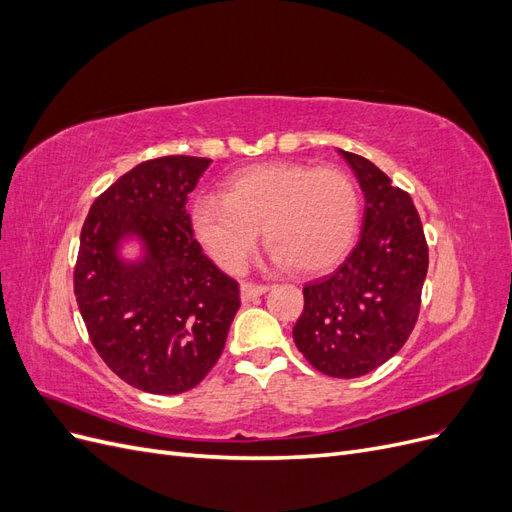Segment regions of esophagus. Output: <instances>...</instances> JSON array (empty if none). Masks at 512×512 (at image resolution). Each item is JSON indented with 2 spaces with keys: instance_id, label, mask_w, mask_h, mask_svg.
<instances>
[{
  "instance_id": "obj_1",
  "label": "esophagus",
  "mask_w": 512,
  "mask_h": 512,
  "mask_svg": "<svg viewBox=\"0 0 512 512\" xmlns=\"http://www.w3.org/2000/svg\"><path fill=\"white\" fill-rule=\"evenodd\" d=\"M269 290L267 284H254V282H241V299L243 301H250L254 297H260V294H265Z\"/></svg>"
}]
</instances>
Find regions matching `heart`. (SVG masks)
<instances>
[{
	"instance_id": "obj_1",
	"label": "heart",
	"mask_w": 512,
	"mask_h": 512,
	"mask_svg": "<svg viewBox=\"0 0 512 512\" xmlns=\"http://www.w3.org/2000/svg\"><path fill=\"white\" fill-rule=\"evenodd\" d=\"M359 218V190L344 170L277 162L230 177L224 198L200 196L192 228L228 273H239L256 252L260 228L275 262L316 273L348 252Z\"/></svg>"
}]
</instances>
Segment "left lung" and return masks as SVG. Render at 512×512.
I'll list each match as a JSON object with an SVG mask.
<instances>
[{"mask_svg":"<svg viewBox=\"0 0 512 512\" xmlns=\"http://www.w3.org/2000/svg\"><path fill=\"white\" fill-rule=\"evenodd\" d=\"M339 153L365 194L361 237L333 273L303 286L305 305L292 337L322 374L359 378L408 342L429 247L410 194L363 156Z\"/></svg>","mask_w":512,"mask_h":512,"instance_id":"left-lung-1","label":"left lung"}]
</instances>
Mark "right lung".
Segmentation results:
<instances>
[{
	"label": "right lung",
	"instance_id": "obj_1",
	"mask_svg": "<svg viewBox=\"0 0 512 512\" xmlns=\"http://www.w3.org/2000/svg\"><path fill=\"white\" fill-rule=\"evenodd\" d=\"M211 160L164 156L121 175L89 209L74 294L91 344L134 389L190 391L218 363L241 305L239 284L194 239L188 194ZM138 234L148 258L123 266L116 245Z\"/></svg>",
	"mask_w": 512,
	"mask_h": 512
}]
</instances>
